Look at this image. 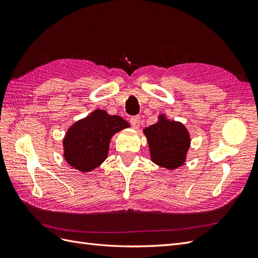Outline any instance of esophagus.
<instances>
[{
  "mask_svg": "<svg viewBox=\"0 0 258 258\" xmlns=\"http://www.w3.org/2000/svg\"><path fill=\"white\" fill-rule=\"evenodd\" d=\"M130 124L132 126V128L138 129L140 126V116H134L130 118Z\"/></svg>",
  "mask_w": 258,
  "mask_h": 258,
  "instance_id": "esophagus-1",
  "label": "esophagus"
}]
</instances>
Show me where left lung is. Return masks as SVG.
Returning <instances> with one entry per match:
<instances>
[{
  "mask_svg": "<svg viewBox=\"0 0 258 258\" xmlns=\"http://www.w3.org/2000/svg\"><path fill=\"white\" fill-rule=\"evenodd\" d=\"M159 118L158 122L145 128L144 134L150 145L153 162L173 170L184 163L190 138L181 122L167 120L162 115Z\"/></svg>",
  "mask_w": 258,
  "mask_h": 258,
  "instance_id": "1",
  "label": "left lung"
}]
</instances>
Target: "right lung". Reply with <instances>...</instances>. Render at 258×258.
Segmentation results:
<instances>
[{"label":"right lung","mask_w":258,"mask_h":258,"mask_svg":"<svg viewBox=\"0 0 258 258\" xmlns=\"http://www.w3.org/2000/svg\"><path fill=\"white\" fill-rule=\"evenodd\" d=\"M128 127L119 116L102 110L92 112L68 130L63 140L67 162L82 172L96 169L106 159L113 135Z\"/></svg>","instance_id":"1"}]
</instances>
